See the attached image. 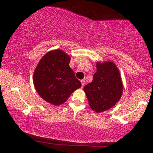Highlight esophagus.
I'll use <instances>...</instances> for the list:
<instances>
[{
    "label": "esophagus",
    "instance_id": "34e87169",
    "mask_svg": "<svg viewBox=\"0 0 153 153\" xmlns=\"http://www.w3.org/2000/svg\"><path fill=\"white\" fill-rule=\"evenodd\" d=\"M80 82H81V84H82V88H83V86L85 85V81L84 80H80Z\"/></svg>",
    "mask_w": 153,
    "mask_h": 153
}]
</instances>
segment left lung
<instances>
[{
    "mask_svg": "<svg viewBox=\"0 0 153 153\" xmlns=\"http://www.w3.org/2000/svg\"><path fill=\"white\" fill-rule=\"evenodd\" d=\"M93 81L85 85L89 106L96 112H103L113 107L119 101L123 92L119 71L112 62L96 63Z\"/></svg>",
    "mask_w": 153,
    "mask_h": 153,
    "instance_id": "8db88e82",
    "label": "left lung"
}]
</instances>
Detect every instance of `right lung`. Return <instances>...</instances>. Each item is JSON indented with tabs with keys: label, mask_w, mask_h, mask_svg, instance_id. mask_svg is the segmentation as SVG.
<instances>
[{
	"label": "right lung",
	"mask_w": 153,
	"mask_h": 153,
	"mask_svg": "<svg viewBox=\"0 0 153 153\" xmlns=\"http://www.w3.org/2000/svg\"><path fill=\"white\" fill-rule=\"evenodd\" d=\"M71 57L61 50L47 52L35 69L33 80L41 98L54 106H59L81 86V82L70 68Z\"/></svg>",
	"instance_id": "obj_1"
}]
</instances>
